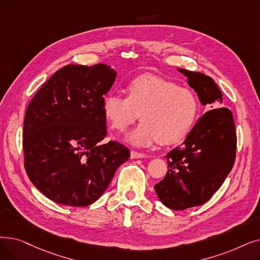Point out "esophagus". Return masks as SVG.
<instances>
[{
    "label": "esophagus",
    "mask_w": 260,
    "mask_h": 260,
    "mask_svg": "<svg viewBox=\"0 0 260 260\" xmlns=\"http://www.w3.org/2000/svg\"><path fill=\"white\" fill-rule=\"evenodd\" d=\"M144 157H148V155L136 152V151H131V158H133V159H136V158H144Z\"/></svg>",
    "instance_id": "esophagus-1"
}]
</instances>
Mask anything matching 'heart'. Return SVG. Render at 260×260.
<instances>
[{"mask_svg":"<svg viewBox=\"0 0 260 260\" xmlns=\"http://www.w3.org/2000/svg\"><path fill=\"white\" fill-rule=\"evenodd\" d=\"M126 93L127 96L108 94L103 112L110 127L121 133L140 116L142 122L127 136L131 143L174 144L192 128L199 111V101L192 90L160 76L142 74L127 84Z\"/></svg>","mask_w":260,"mask_h":260,"instance_id":"1","label":"heart"}]
</instances>
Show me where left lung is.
Instances as JSON below:
<instances>
[{
	"mask_svg": "<svg viewBox=\"0 0 260 260\" xmlns=\"http://www.w3.org/2000/svg\"><path fill=\"white\" fill-rule=\"evenodd\" d=\"M188 77V84L196 90L208 110L196 123L182 145L165 157L168 172L154 186L162 204L173 210L200 206L211 199L233 169L237 135L232 111L218 107L222 92L210 76L200 72L178 69Z\"/></svg>",
	"mask_w": 260,
	"mask_h": 260,
	"instance_id": "obj_1",
	"label": "left lung"
}]
</instances>
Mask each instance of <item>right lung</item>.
<instances>
[{
    "instance_id": "obj_1",
    "label": "right lung",
    "mask_w": 260,
    "mask_h": 260,
    "mask_svg": "<svg viewBox=\"0 0 260 260\" xmlns=\"http://www.w3.org/2000/svg\"><path fill=\"white\" fill-rule=\"evenodd\" d=\"M109 66L68 64L34 95L24 118V168L57 204L85 207L109 186L129 151L107 135L104 96L116 80Z\"/></svg>"
}]
</instances>
